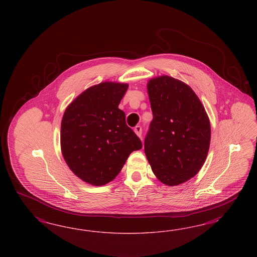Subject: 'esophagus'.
<instances>
[{
    "instance_id": "esophagus-1",
    "label": "esophagus",
    "mask_w": 257,
    "mask_h": 257,
    "mask_svg": "<svg viewBox=\"0 0 257 257\" xmlns=\"http://www.w3.org/2000/svg\"><path fill=\"white\" fill-rule=\"evenodd\" d=\"M134 131L137 134V136H138L139 138H141V134H142V128H141V126H140V125L136 126V127L134 128Z\"/></svg>"
}]
</instances>
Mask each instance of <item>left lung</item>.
I'll list each match as a JSON object with an SVG mask.
<instances>
[{
    "instance_id": "left-lung-1",
    "label": "left lung",
    "mask_w": 257,
    "mask_h": 257,
    "mask_svg": "<svg viewBox=\"0 0 257 257\" xmlns=\"http://www.w3.org/2000/svg\"><path fill=\"white\" fill-rule=\"evenodd\" d=\"M154 118L144 151L156 178L174 187L200 171L209 151L211 126L202 101L190 86L169 75L147 84Z\"/></svg>"
}]
</instances>
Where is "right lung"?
Listing matches in <instances>:
<instances>
[{
  "mask_svg": "<svg viewBox=\"0 0 257 257\" xmlns=\"http://www.w3.org/2000/svg\"><path fill=\"white\" fill-rule=\"evenodd\" d=\"M128 84L102 82L70 102L61 121L63 157L78 178L100 187L115 179L134 151L142 148L118 104Z\"/></svg>",
  "mask_w": 257,
  "mask_h": 257,
  "instance_id": "1",
  "label": "right lung"
}]
</instances>
